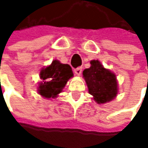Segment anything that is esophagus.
Listing matches in <instances>:
<instances>
[{"label":"esophagus","mask_w":148,"mask_h":148,"mask_svg":"<svg viewBox=\"0 0 148 148\" xmlns=\"http://www.w3.org/2000/svg\"><path fill=\"white\" fill-rule=\"evenodd\" d=\"M74 72L77 74V76H80L82 74V67H77V68H76L74 70Z\"/></svg>","instance_id":"1"}]
</instances>
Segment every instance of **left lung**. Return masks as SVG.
Masks as SVG:
<instances>
[{
    "label": "left lung",
    "instance_id": "left-lung-1",
    "mask_svg": "<svg viewBox=\"0 0 148 148\" xmlns=\"http://www.w3.org/2000/svg\"><path fill=\"white\" fill-rule=\"evenodd\" d=\"M90 64V68L83 71L89 93L94 96L98 104H104L114 99L118 94L115 75L105 69L98 60H92Z\"/></svg>",
    "mask_w": 148,
    "mask_h": 148
}]
</instances>
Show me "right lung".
<instances>
[{
  "label": "right lung",
  "instance_id": "right-lung-1",
  "mask_svg": "<svg viewBox=\"0 0 148 148\" xmlns=\"http://www.w3.org/2000/svg\"><path fill=\"white\" fill-rule=\"evenodd\" d=\"M72 77L73 72L70 66L54 60L51 65L40 71L43 82L39 84L38 93L45 98H54L62 92L67 81Z\"/></svg>",
  "mask_w": 148,
  "mask_h": 148
}]
</instances>
